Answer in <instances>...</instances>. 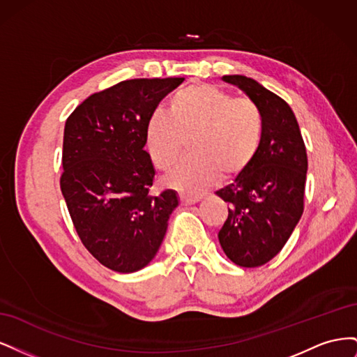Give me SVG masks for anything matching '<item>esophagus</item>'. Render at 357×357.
I'll list each match as a JSON object with an SVG mask.
<instances>
[{
    "instance_id": "esophagus-1",
    "label": "esophagus",
    "mask_w": 357,
    "mask_h": 357,
    "mask_svg": "<svg viewBox=\"0 0 357 357\" xmlns=\"http://www.w3.org/2000/svg\"><path fill=\"white\" fill-rule=\"evenodd\" d=\"M198 201H199L198 197H186V195H181L180 197L181 205H193V204H197Z\"/></svg>"
}]
</instances>
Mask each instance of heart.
<instances>
[{"label":"heart","instance_id":"b5f03b06","mask_svg":"<svg viewBox=\"0 0 357 357\" xmlns=\"http://www.w3.org/2000/svg\"><path fill=\"white\" fill-rule=\"evenodd\" d=\"M264 138V116L248 98H234L215 84L198 83L171 96L168 114L156 112L144 129L147 155L158 169L169 168L189 142V153L164 177L183 195L197 197L220 174L231 178L252 165Z\"/></svg>","mask_w":357,"mask_h":357}]
</instances>
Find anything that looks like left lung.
Listing matches in <instances>:
<instances>
[{"label":"left lung","mask_w":357,"mask_h":357,"mask_svg":"<svg viewBox=\"0 0 357 357\" xmlns=\"http://www.w3.org/2000/svg\"><path fill=\"white\" fill-rule=\"evenodd\" d=\"M257 104L264 116L261 149L244 172L215 192L229 202L219 243L244 268L265 265L278 255L304 211L307 150L289 104L245 75H223Z\"/></svg>","instance_id":"left-lung-1"}]
</instances>
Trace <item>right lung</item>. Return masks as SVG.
I'll return each instance as SVG.
<instances>
[{
    "mask_svg": "<svg viewBox=\"0 0 357 357\" xmlns=\"http://www.w3.org/2000/svg\"><path fill=\"white\" fill-rule=\"evenodd\" d=\"M183 77L132 79L86 98L63 129L61 190L83 245L116 273L139 271L164 241L176 190L152 195L144 129Z\"/></svg>",
    "mask_w": 357,
    "mask_h": 357,
    "instance_id": "obj_1",
    "label": "right lung"
}]
</instances>
